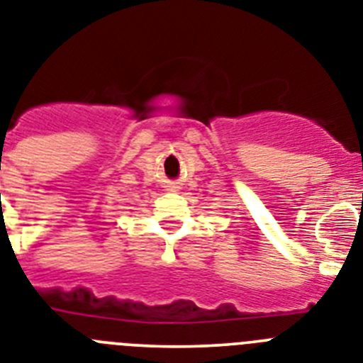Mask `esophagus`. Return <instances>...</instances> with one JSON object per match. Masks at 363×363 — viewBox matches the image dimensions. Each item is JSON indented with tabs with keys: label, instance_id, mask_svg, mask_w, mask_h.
<instances>
[{
	"label": "esophagus",
	"instance_id": "1",
	"mask_svg": "<svg viewBox=\"0 0 363 363\" xmlns=\"http://www.w3.org/2000/svg\"><path fill=\"white\" fill-rule=\"evenodd\" d=\"M166 189H168V191H179L181 186H179V182H169V184L166 186Z\"/></svg>",
	"mask_w": 363,
	"mask_h": 363
}]
</instances>
